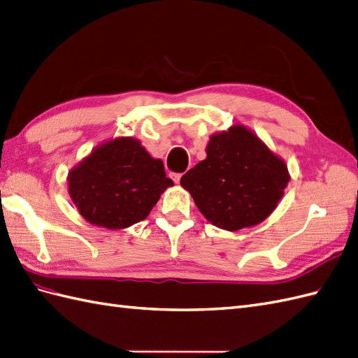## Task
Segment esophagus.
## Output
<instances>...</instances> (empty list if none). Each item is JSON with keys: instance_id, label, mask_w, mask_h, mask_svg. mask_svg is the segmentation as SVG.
Here are the masks:
<instances>
[{"instance_id": "esophagus-1", "label": "esophagus", "mask_w": 358, "mask_h": 358, "mask_svg": "<svg viewBox=\"0 0 358 358\" xmlns=\"http://www.w3.org/2000/svg\"><path fill=\"white\" fill-rule=\"evenodd\" d=\"M170 178L174 180V184H179V180H180V178H182V174H180V173H171V174H170Z\"/></svg>"}]
</instances>
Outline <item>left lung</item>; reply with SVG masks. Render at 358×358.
<instances>
[{
    "label": "left lung",
    "mask_w": 358,
    "mask_h": 358,
    "mask_svg": "<svg viewBox=\"0 0 358 358\" xmlns=\"http://www.w3.org/2000/svg\"><path fill=\"white\" fill-rule=\"evenodd\" d=\"M285 162L243 126L211 136L206 159L180 178L199 211L217 228L238 231L263 222L284 196Z\"/></svg>",
    "instance_id": "obj_1"
}]
</instances>
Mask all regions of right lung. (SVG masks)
I'll list each match as a JSON object with an SVG mask.
<instances>
[{
    "instance_id": "1",
    "label": "right lung",
    "mask_w": 358,
    "mask_h": 358,
    "mask_svg": "<svg viewBox=\"0 0 358 358\" xmlns=\"http://www.w3.org/2000/svg\"><path fill=\"white\" fill-rule=\"evenodd\" d=\"M170 185L162 161L152 158L134 138L101 144L68 174L69 196L78 213L108 229L144 220Z\"/></svg>"
}]
</instances>
